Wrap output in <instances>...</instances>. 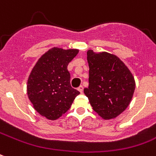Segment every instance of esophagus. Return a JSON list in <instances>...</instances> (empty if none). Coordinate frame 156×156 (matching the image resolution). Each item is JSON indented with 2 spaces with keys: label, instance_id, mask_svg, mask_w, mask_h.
Masks as SVG:
<instances>
[{
  "label": "esophagus",
  "instance_id": "esophagus-1",
  "mask_svg": "<svg viewBox=\"0 0 156 156\" xmlns=\"http://www.w3.org/2000/svg\"><path fill=\"white\" fill-rule=\"evenodd\" d=\"M78 91H80V93H83V87L82 86V85H81V86H79V87H78Z\"/></svg>",
  "mask_w": 156,
  "mask_h": 156
}]
</instances>
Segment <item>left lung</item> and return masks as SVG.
<instances>
[{"label": "left lung", "instance_id": "obj_1", "mask_svg": "<svg viewBox=\"0 0 156 156\" xmlns=\"http://www.w3.org/2000/svg\"><path fill=\"white\" fill-rule=\"evenodd\" d=\"M89 86L83 91L89 102L104 119H111L129 105L136 87L135 79L124 63L108 52H87Z\"/></svg>", "mask_w": 156, "mask_h": 156}]
</instances>
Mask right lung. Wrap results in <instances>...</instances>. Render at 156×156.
<instances>
[{
  "label": "right lung",
  "mask_w": 156,
  "mask_h": 156,
  "mask_svg": "<svg viewBox=\"0 0 156 156\" xmlns=\"http://www.w3.org/2000/svg\"><path fill=\"white\" fill-rule=\"evenodd\" d=\"M78 51L53 47L39 58L31 70L27 83L28 99L36 111L47 119L61 117L80 93L70 85L67 69Z\"/></svg>",
  "instance_id": "right-lung-1"
}]
</instances>
